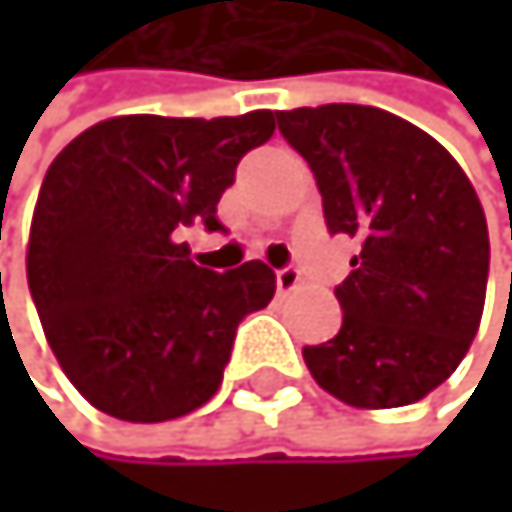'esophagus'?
Returning a JSON list of instances; mask_svg holds the SVG:
<instances>
[{
	"instance_id": "1",
	"label": "esophagus",
	"mask_w": 512,
	"mask_h": 512,
	"mask_svg": "<svg viewBox=\"0 0 512 512\" xmlns=\"http://www.w3.org/2000/svg\"><path fill=\"white\" fill-rule=\"evenodd\" d=\"M298 285H301L298 267H282V270H276V291L279 294H291Z\"/></svg>"
}]
</instances>
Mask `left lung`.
Segmentation results:
<instances>
[{
  "mask_svg": "<svg viewBox=\"0 0 512 512\" xmlns=\"http://www.w3.org/2000/svg\"><path fill=\"white\" fill-rule=\"evenodd\" d=\"M322 193L328 233L359 239L334 288L341 331L304 362L356 408L424 399L476 338L488 282L485 211L464 168L411 122L362 104L276 113Z\"/></svg>",
  "mask_w": 512,
  "mask_h": 512,
  "instance_id": "left-lung-1",
  "label": "left lung"
}]
</instances>
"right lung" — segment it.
Masks as SVG:
<instances>
[{
    "label": "right lung",
    "mask_w": 512,
    "mask_h": 512,
    "mask_svg": "<svg viewBox=\"0 0 512 512\" xmlns=\"http://www.w3.org/2000/svg\"><path fill=\"white\" fill-rule=\"evenodd\" d=\"M273 131L270 110L116 116L51 162L27 282L64 375L104 415L159 424L218 393L236 328L270 304L276 276L261 261L196 267L181 233L221 230L218 202L239 159Z\"/></svg>",
    "instance_id": "obj_1"
}]
</instances>
